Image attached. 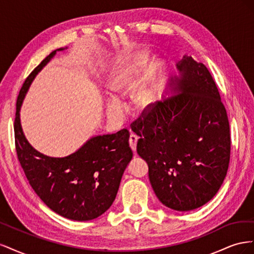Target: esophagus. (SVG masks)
<instances>
[{
	"label": "esophagus",
	"mask_w": 254,
	"mask_h": 254,
	"mask_svg": "<svg viewBox=\"0 0 254 254\" xmlns=\"http://www.w3.org/2000/svg\"><path fill=\"white\" fill-rule=\"evenodd\" d=\"M137 139H139V137H137L135 134H131L129 136V144H130V147H131V149L133 150V151H135L136 150V143H137Z\"/></svg>",
	"instance_id": "34e87169"
}]
</instances>
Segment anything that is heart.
I'll list each match as a JSON object with an SVG mask.
<instances>
[{"mask_svg":"<svg viewBox=\"0 0 254 254\" xmlns=\"http://www.w3.org/2000/svg\"><path fill=\"white\" fill-rule=\"evenodd\" d=\"M129 72L128 73H122L119 74L117 77H115L111 83V89L115 92V93L119 94H123L127 92L130 88L132 87L133 84V80L130 76ZM150 94L151 92L148 88H142L136 94V99L139 103H146L150 98ZM125 112V108L124 105L120 101L119 98L112 97L110 98L108 103H107V115L111 121L114 122H119L122 120L123 115H124Z\"/></svg>","mask_w":254,"mask_h":254,"instance_id":"b5f03b06","label":"heart"}]
</instances>
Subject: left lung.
<instances>
[{
    "label": "left lung",
    "instance_id": "left-lung-1",
    "mask_svg": "<svg viewBox=\"0 0 254 254\" xmlns=\"http://www.w3.org/2000/svg\"><path fill=\"white\" fill-rule=\"evenodd\" d=\"M172 82L181 93L149 104L132 124L136 151L148 164L159 200L176 211H190L216 195L230 162V126L210 71L190 56L177 64Z\"/></svg>",
    "mask_w": 254,
    "mask_h": 254
}]
</instances>
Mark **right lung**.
Segmentation results:
<instances>
[{
    "mask_svg": "<svg viewBox=\"0 0 254 254\" xmlns=\"http://www.w3.org/2000/svg\"><path fill=\"white\" fill-rule=\"evenodd\" d=\"M55 53L53 51L34 68L20 90L13 124L14 145L30 187L41 200L61 216L86 221L101 216L111 206L133 153L127 129L92 137L65 158L44 156L28 144L20 124V107L35 75Z\"/></svg>",
    "mask_w": 254,
    "mask_h": 254,
    "instance_id": "add662e5",
    "label": "right lung"
}]
</instances>
